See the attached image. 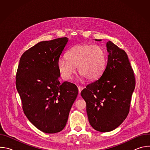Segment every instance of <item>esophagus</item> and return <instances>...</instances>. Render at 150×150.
Returning a JSON list of instances; mask_svg holds the SVG:
<instances>
[{"instance_id":"1","label":"esophagus","mask_w":150,"mask_h":150,"mask_svg":"<svg viewBox=\"0 0 150 150\" xmlns=\"http://www.w3.org/2000/svg\"><path fill=\"white\" fill-rule=\"evenodd\" d=\"M83 87H82V86H79L78 87V91H79V93L80 94L81 93V91L83 90Z\"/></svg>"}]
</instances>
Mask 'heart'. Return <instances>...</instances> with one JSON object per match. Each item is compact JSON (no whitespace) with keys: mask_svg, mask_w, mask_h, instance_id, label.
Segmentation results:
<instances>
[{"mask_svg":"<svg viewBox=\"0 0 150 150\" xmlns=\"http://www.w3.org/2000/svg\"><path fill=\"white\" fill-rule=\"evenodd\" d=\"M106 53L100 46L89 44H78L67 52V59L58 61V68L64 78H71L76 67L78 73L89 80L100 77L105 69Z\"/></svg>","mask_w":150,"mask_h":150,"instance_id":"b5f03b06","label":"heart"}]
</instances>
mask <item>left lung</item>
<instances>
[{"instance_id":"left-lung-1","label":"left lung","mask_w":150,"mask_h":150,"mask_svg":"<svg viewBox=\"0 0 150 150\" xmlns=\"http://www.w3.org/2000/svg\"><path fill=\"white\" fill-rule=\"evenodd\" d=\"M106 47L108 64L101 76L81 92L91 126L102 132L114 130L125 120L135 87L134 70L126 52L110 41Z\"/></svg>"}]
</instances>
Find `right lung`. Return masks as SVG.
<instances>
[{
	"mask_svg": "<svg viewBox=\"0 0 150 150\" xmlns=\"http://www.w3.org/2000/svg\"><path fill=\"white\" fill-rule=\"evenodd\" d=\"M68 39L62 37L38 42L21 56L16 87L28 119L41 131L54 134L67 125L78 96L74 83L59 81L58 61Z\"/></svg>",
	"mask_w": 150,
	"mask_h": 150,
	"instance_id": "right-lung-1",
	"label": "right lung"
}]
</instances>
